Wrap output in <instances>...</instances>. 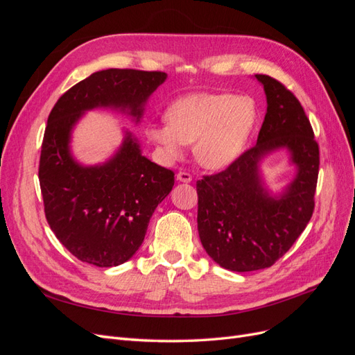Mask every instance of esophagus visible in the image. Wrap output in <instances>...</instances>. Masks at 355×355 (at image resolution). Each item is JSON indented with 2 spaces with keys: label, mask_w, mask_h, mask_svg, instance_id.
Returning <instances> with one entry per match:
<instances>
[{
  "label": "esophagus",
  "mask_w": 355,
  "mask_h": 355,
  "mask_svg": "<svg viewBox=\"0 0 355 355\" xmlns=\"http://www.w3.org/2000/svg\"><path fill=\"white\" fill-rule=\"evenodd\" d=\"M178 180L179 182H184V184H189L192 180V176L188 173V171H179L178 173Z\"/></svg>",
  "instance_id": "34e87169"
}]
</instances>
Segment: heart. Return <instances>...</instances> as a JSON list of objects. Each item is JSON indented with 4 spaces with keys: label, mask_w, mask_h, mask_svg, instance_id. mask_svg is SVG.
<instances>
[{
    "label": "heart",
    "mask_w": 355,
    "mask_h": 355,
    "mask_svg": "<svg viewBox=\"0 0 355 355\" xmlns=\"http://www.w3.org/2000/svg\"><path fill=\"white\" fill-rule=\"evenodd\" d=\"M257 120L259 110L249 94L198 93L171 103L166 121L148 125L146 136L168 159L179 158L185 145L196 141L198 163L220 170L243 154Z\"/></svg>",
    "instance_id": "1"
}]
</instances>
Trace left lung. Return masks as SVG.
I'll list each match as a JSON object with an SVG mask.
<instances>
[{
    "label": "left lung",
    "instance_id": "8db88e82",
    "mask_svg": "<svg viewBox=\"0 0 355 355\" xmlns=\"http://www.w3.org/2000/svg\"><path fill=\"white\" fill-rule=\"evenodd\" d=\"M254 77L268 103L256 145L197 182L201 244L214 262L235 272L270 268L293 245L313 216L320 166L313 127L296 96L270 75ZM282 147L298 171L282 196H271L259 163Z\"/></svg>",
    "mask_w": 355,
    "mask_h": 355
}]
</instances>
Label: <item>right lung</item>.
<instances>
[{
  "label": "right lung",
  "instance_id": "right-lung-1",
  "mask_svg": "<svg viewBox=\"0 0 355 355\" xmlns=\"http://www.w3.org/2000/svg\"><path fill=\"white\" fill-rule=\"evenodd\" d=\"M166 78L159 71L94 72L63 93L49 115L38 168L44 213L58 240L81 262L110 268L130 259L175 173L144 157L128 132L111 159L81 166L69 151L72 128L94 108L120 110L139 123Z\"/></svg>",
  "mask_w": 355,
  "mask_h": 355
}]
</instances>
